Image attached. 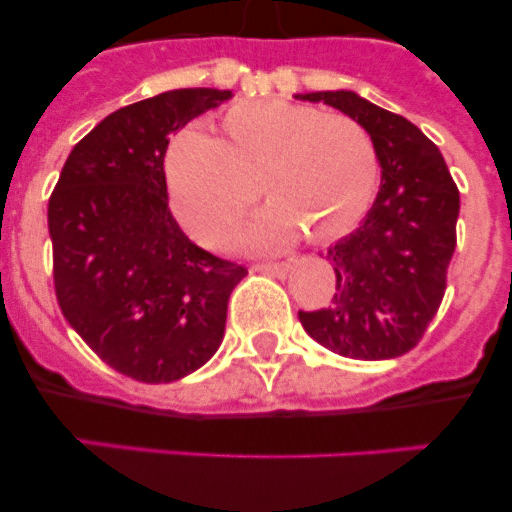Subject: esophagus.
I'll return each mask as SVG.
<instances>
[{"label":"esophagus","mask_w":512,"mask_h":512,"mask_svg":"<svg viewBox=\"0 0 512 512\" xmlns=\"http://www.w3.org/2000/svg\"><path fill=\"white\" fill-rule=\"evenodd\" d=\"M255 270L267 272V275H285L289 265L287 262H260V265H255Z\"/></svg>","instance_id":"esophagus-1"}]
</instances>
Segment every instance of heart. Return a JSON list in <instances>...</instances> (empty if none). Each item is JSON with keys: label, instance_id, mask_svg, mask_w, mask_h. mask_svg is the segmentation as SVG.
Instances as JSON below:
<instances>
[{"label": "heart", "instance_id": "1", "mask_svg": "<svg viewBox=\"0 0 512 512\" xmlns=\"http://www.w3.org/2000/svg\"><path fill=\"white\" fill-rule=\"evenodd\" d=\"M170 203L198 240H223L260 190L272 208L240 240L277 247L302 227L334 237L369 208L379 151L352 116L289 101L237 103L223 116V141L185 131L165 158Z\"/></svg>", "mask_w": 512, "mask_h": 512}]
</instances>
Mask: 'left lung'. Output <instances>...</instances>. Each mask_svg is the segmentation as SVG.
Here are the masks:
<instances>
[{"instance_id": "obj_1", "label": "left lung", "mask_w": 512, "mask_h": 512, "mask_svg": "<svg viewBox=\"0 0 512 512\" xmlns=\"http://www.w3.org/2000/svg\"><path fill=\"white\" fill-rule=\"evenodd\" d=\"M356 118L379 151L381 190L352 235L334 242L329 307L299 322L322 347L349 359H394L416 347L441 307L456 250L461 198L436 143L399 113L352 91L299 96Z\"/></svg>"}]
</instances>
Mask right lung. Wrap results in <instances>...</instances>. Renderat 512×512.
<instances>
[{
	"label": "right lung",
	"mask_w": 512,
	"mask_h": 512,
	"mask_svg": "<svg viewBox=\"0 0 512 512\" xmlns=\"http://www.w3.org/2000/svg\"><path fill=\"white\" fill-rule=\"evenodd\" d=\"M232 91L178 89L123 106L74 146L49 198L54 292L101 361L143 384L200 369L247 270L188 240L168 208L170 136Z\"/></svg>",
	"instance_id": "obj_1"
}]
</instances>
